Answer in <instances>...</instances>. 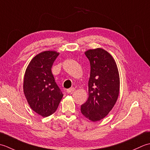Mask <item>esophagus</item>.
Returning a JSON list of instances; mask_svg holds the SVG:
<instances>
[{"label": "esophagus", "instance_id": "34e87169", "mask_svg": "<svg viewBox=\"0 0 150 150\" xmlns=\"http://www.w3.org/2000/svg\"><path fill=\"white\" fill-rule=\"evenodd\" d=\"M74 91H75V88L74 87L70 88H68V89L67 90V93L68 94H70V93H72L74 92Z\"/></svg>", "mask_w": 150, "mask_h": 150}]
</instances>
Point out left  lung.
Segmentation results:
<instances>
[{
  "label": "left lung",
  "instance_id": "obj_1",
  "mask_svg": "<svg viewBox=\"0 0 150 150\" xmlns=\"http://www.w3.org/2000/svg\"><path fill=\"white\" fill-rule=\"evenodd\" d=\"M91 65L88 98L81 106L84 117L93 122L105 118L113 108L120 92L117 63L108 51L101 48L85 52Z\"/></svg>",
  "mask_w": 150,
  "mask_h": 150
}]
</instances>
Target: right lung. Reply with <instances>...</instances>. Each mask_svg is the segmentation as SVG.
I'll list each match as a JSON object with an SVG mask.
<instances>
[{
	"mask_svg": "<svg viewBox=\"0 0 150 150\" xmlns=\"http://www.w3.org/2000/svg\"><path fill=\"white\" fill-rule=\"evenodd\" d=\"M59 53L47 50L37 54L26 69L23 91L30 108L47 117L56 111L63 94L52 73V67Z\"/></svg>",
	"mask_w": 150,
	"mask_h": 150,
	"instance_id": "right-lung-1",
	"label": "right lung"
}]
</instances>
